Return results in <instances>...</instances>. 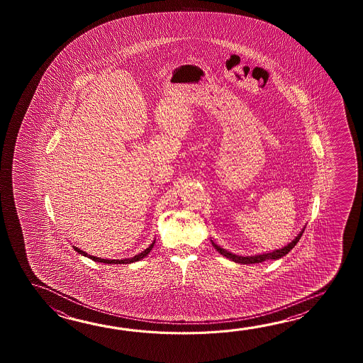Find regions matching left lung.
<instances>
[{
    "instance_id": "1",
    "label": "left lung",
    "mask_w": 363,
    "mask_h": 363,
    "mask_svg": "<svg viewBox=\"0 0 363 363\" xmlns=\"http://www.w3.org/2000/svg\"><path fill=\"white\" fill-rule=\"evenodd\" d=\"M303 231H305V227H303L301 232L296 236V239L292 240L286 247H280V249L272 250V252H269V253H262V255H247V257H242V255H233V253L228 252V250H225L223 247L216 245V242H214L213 240H211V244H213V247H216V250H218L220 255L225 257V258H228V259H231L233 262L241 263V264H252V263L264 262V261H267V259H279V258H281V257H284V255H288V253H289V252L296 247V244L300 241Z\"/></svg>"
}]
</instances>
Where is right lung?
I'll return each mask as SVG.
<instances>
[{"label": "right lung", "mask_w": 363, "mask_h": 363, "mask_svg": "<svg viewBox=\"0 0 363 363\" xmlns=\"http://www.w3.org/2000/svg\"><path fill=\"white\" fill-rule=\"evenodd\" d=\"M155 241L149 245V247L144 250V252H141V253H139L138 255H135V257H132V258H124V259H104V258H99V257H94V255H89L88 253H85V252H83V250H80L79 247H74V249L77 250V253L79 255H84V257H88V258H91L92 261H94V262H101V263H108V264H121V263H132V262H138V261H140V259H143L144 257H147L149 253H150V250L153 249V247H155Z\"/></svg>", "instance_id": "obj_1"}]
</instances>
